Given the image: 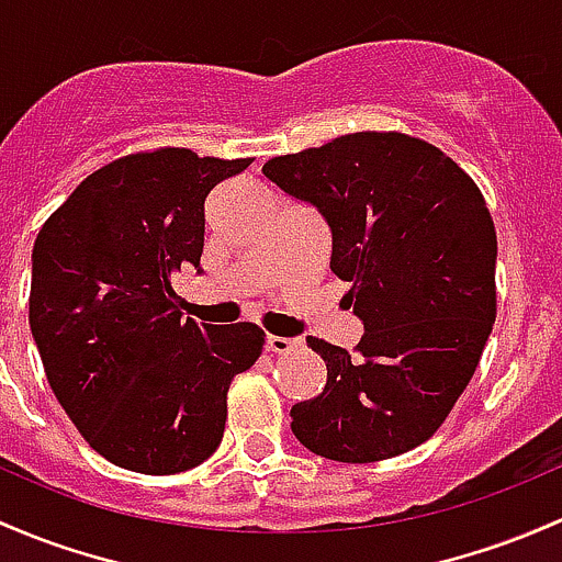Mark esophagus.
Wrapping results in <instances>:
<instances>
[{"instance_id":"1","label":"esophagus","mask_w":562,"mask_h":562,"mask_svg":"<svg viewBox=\"0 0 562 562\" xmlns=\"http://www.w3.org/2000/svg\"><path fill=\"white\" fill-rule=\"evenodd\" d=\"M299 347H301L299 336H274V334L266 336V350L277 352V356H288V352L299 350Z\"/></svg>"}]
</instances>
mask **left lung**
<instances>
[{"label":"left lung","instance_id":"left-lung-1","mask_svg":"<svg viewBox=\"0 0 562 562\" xmlns=\"http://www.w3.org/2000/svg\"><path fill=\"white\" fill-rule=\"evenodd\" d=\"M263 177L315 206L330 271L363 323L356 352L306 336L321 395L291 409L310 452L374 463L436 434L474 376L495 323V226L480 188L439 147L360 132L271 158Z\"/></svg>","mask_w":562,"mask_h":562}]
</instances>
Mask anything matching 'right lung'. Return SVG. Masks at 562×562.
<instances>
[{
  "label": "right lung",
  "mask_w": 562,
  "mask_h": 562,
  "mask_svg": "<svg viewBox=\"0 0 562 562\" xmlns=\"http://www.w3.org/2000/svg\"><path fill=\"white\" fill-rule=\"evenodd\" d=\"M252 158L186 147L134 153L88 175L37 234L29 326L58 404L110 463L177 474L226 428V393L263 350L252 323L182 317L172 277L199 269L204 202Z\"/></svg>",
  "instance_id": "obj_1"
}]
</instances>
